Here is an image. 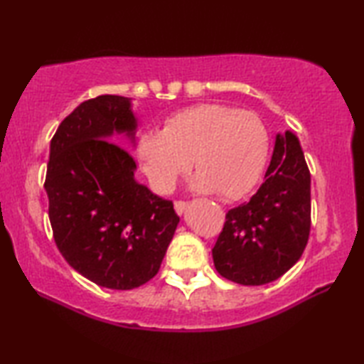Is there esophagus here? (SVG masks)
I'll return each mask as SVG.
<instances>
[{"mask_svg": "<svg viewBox=\"0 0 364 364\" xmlns=\"http://www.w3.org/2000/svg\"><path fill=\"white\" fill-rule=\"evenodd\" d=\"M186 208H188V202H183V200L175 202V210L178 215H183L184 212H186Z\"/></svg>", "mask_w": 364, "mask_h": 364, "instance_id": "obj_1", "label": "esophagus"}]
</instances>
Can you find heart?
<instances>
[{
  "mask_svg": "<svg viewBox=\"0 0 364 364\" xmlns=\"http://www.w3.org/2000/svg\"><path fill=\"white\" fill-rule=\"evenodd\" d=\"M269 136L260 117L221 104H199L171 114L164 130H147L138 139L146 176L160 193L194 167L193 189L234 200L260 181L268 160Z\"/></svg>",
  "mask_w": 364,
  "mask_h": 364,
  "instance_id": "obj_1",
  "label": "heart"
}]
</instances>
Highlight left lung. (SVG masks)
I'll use <instances>...</instances> for the list:
<instances>
[{"label":"left lung","instance_id":"8db88e82","mask_svg":"<svg viewBox=\"0 0 364 364\" xmlns=\"http://www.w3.org/2000/svg\"><path fill=\"white\" fill-rule=\"evenodd\" d=\"M310 170L299 138L278 133L262 186L249 202L226 213L212 249L223 278L242 286H263L299 262L311 223Z\"/></svg>","mask_w":364,"mask_h":364}]
</instances>
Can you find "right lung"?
<instances>
[{"instance_id":"1","label":"right lung","mask_w":364,"mask_h":364,"mask_svg":"<svg viewBox=\"0 0 364 364\" xmlns=\"http://www.w3.org/2000/svg\"><path fill=\"white\" fill-rule=\"evenodd\" d=\"M130 97L102 95L80 104L49 146L45 189L60 254L95 284L130 291L157 274L180 217L173 202L136 181V162L110 143L136 146Z\"/></svg>"}]
</instances>
